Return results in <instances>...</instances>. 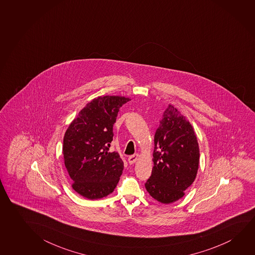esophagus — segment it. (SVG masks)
Wrapping results in <instances>:
<instances>
[{"mask_svg":"<svg viewBox=\"0 0 255 255\" xmlns=\"http://www.w3.org/2000/svg\"><path fill=\"white\" fill-rule=\"evenodd\" d=\"M138 153H135L133 155H130V156L128 158V161H129V164H133L134 162H136V161L138 160Z\"/></svg>","mask_w":255,"mask_h":255,"instance_id":"34e87169","label":"esophagus"}]
</instances>
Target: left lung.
I'll use <instances>...</instances> for the list:
<instances>
[{
	"mask_svg": "<svg viewBox=\"0 0 255 255\" xmlns=\"http://www.w3.org/2000/svg\"><path fill=\"white\" fill-rule=\"evenodd\" d=\"M153 156L146 191L161 203L179 200L196 177L200 149L192 125L172 105L165 110L154 134Z\"/></svg>",
	"mask_w": 255,
	"mask_h": 255,
	"instance_id": "obj_1",
	"label": "left lung"
}]
</instances>
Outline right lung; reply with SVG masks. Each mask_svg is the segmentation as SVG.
Instances as JSON below:
<instances>
[{"mask_svg":"<svg viewBox=\"0 0 255 255\" xmlns=\"http://www.w3.org/2000/svg\"><path fill=\"white\" fill-rule=\"evenodd\" d=\"M129 98L103 96L86 104L63 137L64 164L72 188L81 196L98 200L113 192L124 170L117 152L109 153L113 126Z\"/></svg>","mask_w":255,"mask_h":255,"instance_id":"add662e5","label":"right lung"}]
</instances>
